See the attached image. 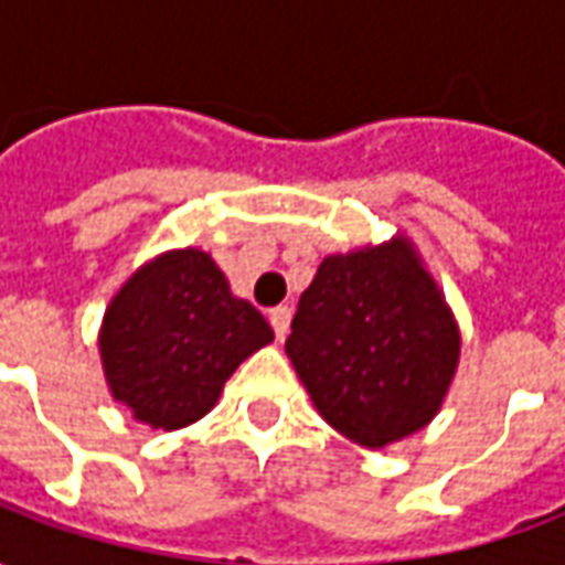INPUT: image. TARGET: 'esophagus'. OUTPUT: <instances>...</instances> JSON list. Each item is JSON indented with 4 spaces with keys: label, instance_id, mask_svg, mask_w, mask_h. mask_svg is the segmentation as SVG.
<instances>
[{
    "label": "esophagus",
    "instance_id": "esophagus-1",
    "mask_svg": "<svg viewBox=\"0 0 565 565\" xmlns=\"http://www.w3.org/2000/svg\"><path fill=\"white\" fill-rule=\"evenodd\" d=\"M290 315H294V311H290L287 306H278L269 311V323L278 339H284V335H287V330H290Z\"/></svg>",
    "mask_w": 565,
    "mask_h": 565
}]
</instances>
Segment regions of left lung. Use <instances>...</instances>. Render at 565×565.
Listing matches in <instances>:
<instances>
[{
    "label": "left lung",
    "mask_w": 565,
    "mask_h": 565,
    "mask_svg": "<svg viewBox=\"0 0 565 565\" xmlns=\"http://www.w3.org/2000/svg\"><path fill=\"white\" fill-rule=\"evenodd\" d=\"M290 330L284 351L320 417L363 448L424 429L460 360L457 320L405 235L323 259Z\"/></svg>",
    "instance_id": "1"
}]
</instances>
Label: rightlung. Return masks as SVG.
<instances>
[{
    "label": "right lung",
    "instance_id": "right-lung-1",
    "mask_svg": "<svg viewBox=\"0 0 565 565\" xmlns=\"http://www.w3.org/2000/svg\"><path fill=\"white\" fill-rule=\"evenodd\" d=\"M275 332L230 290L217 263L169 250L145 263L105 311L99 330L105 381L117 403L153 429H181L209 415L238 363Z\"/></svg>",
    "mask_w": 565,
    "mask_h": 565
}]
</instances>
